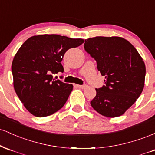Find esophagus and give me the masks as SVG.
<instances>
[{
  "mask_svg": "<svg viewBox=\"0 0 155 155\" xmlns=\"http://www.w3.org/2000/svg\"><path fill=\"white\" fill-rule=\"evenodd\" d=\"M76 86L77 87L79 88H81V89H85L87 87V85L86 84H84V85H79V84H76Z\"/></svg>",
  "mask_w": 155,
  "mask_h": 155,
  "instance_id": "34e87169",
  "label": "esophagus"
}]
</instances>
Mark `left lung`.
Instances as JSON below:
<instances>
[{
    "label": "left lung",
    "mask_w": 155,
    "mask_h": 155,
    "mask_svg": "<svg viewBox=\"0 0 155 155\" xmlns=\"http://www.w3.org/2000/svg\"><path fill=\"white\" fill-rule=\"evenodd\" d=\"M85 51L97 62L105 85L95 89L92 107L103 116L120 117L138 98L144 87L146 67L136 49L121 37L85 40Z\"/></svg>",
    "instance_id": "1"
}]
</instances>
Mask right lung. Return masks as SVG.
Here are the masks:
<instances>
[{
    "instance_id": "right-lung-1",
    "label": "right lung",
    "mask_w": 155,
    "mask_h": 155,
    "mask_svg": "<svg viewBox=\"0 0 155 155\" xmlns=\"http://www.w3.org/2000/svg\"><path fill=\"white\" fill-rule=\"evenodd\" d=\"M84 41L56 34L34 35L21 46L14 58V87L19 100L37 117L53 114L65 105L73 85L53 79L51 74L64 71L61 61L71 48Z\"/></svg>"
}]
</instances>
